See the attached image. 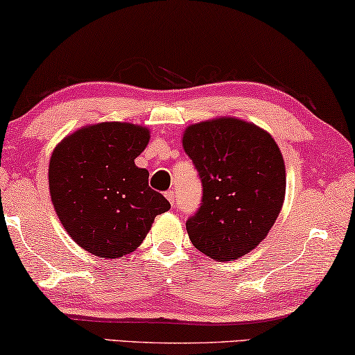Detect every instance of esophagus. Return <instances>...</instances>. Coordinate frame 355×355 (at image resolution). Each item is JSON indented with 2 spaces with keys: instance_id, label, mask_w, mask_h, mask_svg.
Listing matches in <instances>:
<instances>
[{
  "instance_id": "34e87169",
  "label": "esophagus",
  "mask_w": 355,
  "mask_h": 355,
  "mask_svg": "<svg viewBox=\"0 0 355 355\" xmlns=\"http://www.w3.org/2000/svg\"><path fill=\"white\" fill-rule=\"evenodd\" d=\"M166 198H167L168 202H171V205L175 204V193H173V191H167L166 193Z\"/></svg>"
}]
</instances>
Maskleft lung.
Segmentation results:
<instances>
[{"label":"left lung","mask_w":355,"mask_h":355,"mask_svg":"<svg viewBox=\"0 0 355 355\" xmlns=\"http://www.w3.org/2000/svg\"><path fill=\"white\" fill-rule=\"evenodd\" d=\"M183 148L202 182V204L187 221L193 245L216 261L247 255L268 236L285 199V164L271 134L223 116L189 124Z\"/></svg>","instance_id":"8db88e82"}]
</instances>
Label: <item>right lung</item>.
I'll list each match as a JSON object with an SVG mask.
<instances>
[{
  "label": "right lung",
  "instance_id": "1",
  "mask_svg": "<svg viewBox=\"0 0 355 355\" xmlns=\"http://www.w3.org/2000/svg\"><path fill=\"white\" fill-rule=\"evenodd\" d=\"M150 129L132 123L89 124L57 144L49 162V193L68 236L98 258L129 255L171 209L148 187L146 168L135 157Z\"/></svg>",
  "mask_w": 355,
  "mask_h": 355
}]
</instances>
